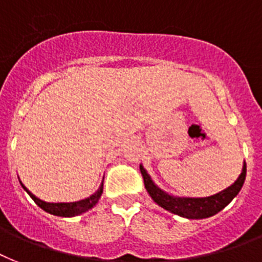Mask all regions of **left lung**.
<instances>
[{
    "label": "left lung",
    "instance_id": "left-lung-1",
    "mask_svg": "<svg viewBox=\"0 0 262 262\" xmlns=\"http://www.w3.org/2000/svg\"><path fill=\"white\" fill-rule=\"evenodd\" d=\"M140 171H141L146 191L149 192V195L157 205L168 210V211L173 212V214L186 216L190 220L208 218V216H212L214 214L221 211L222 208L226 207L234 199V196H237V193L244 186L246 178V164H244L239 178L230 187H227L226 190L207 198H179L172 196L169 193L161 191L157 186H155V183L152 182V179L146 173L142 165H140Z\"/></svg>",
    "mask_w": 262,
    "mask_h": 262
}]
</instances>
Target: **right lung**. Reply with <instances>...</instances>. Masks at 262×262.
I'll return each mask as SVG.
<instances>
[{"instance_id": "add662e5", "label": "right lung", "mask_w": 262, "mask_h": 262, "mask_svg": "<svg viewBox=\"0 0 262 262\" xmlns=\"http://www.w3.org/2000/svg\"><path fill=\"white\" fill-rule=\"evenodd\" d=\"M24 190L29 193V196L35 201L36 205L39 206V207H41L44 211L50 212V214H54V215H59V216H74L87 211L89 208H91L95 203H97L98 199L101 198L102 192H103V183H102L101 187H99V190H98L94 195H91L90 198L83 199V201L72 202V203H47V202L40 201L39 198H36L35 195H33L32 192H29L25 187H24Z\"/></svg>"}]
</instances>
